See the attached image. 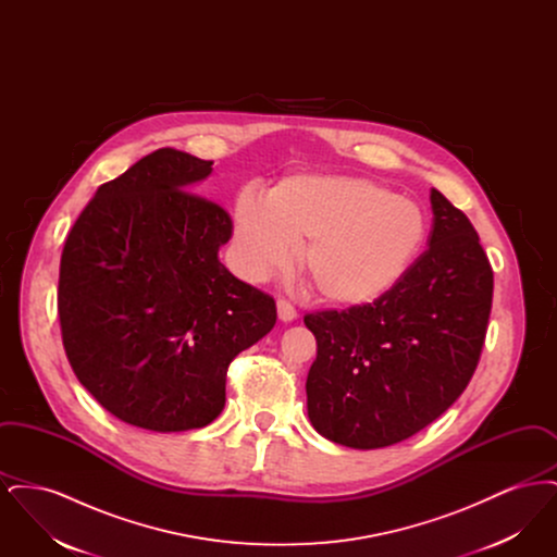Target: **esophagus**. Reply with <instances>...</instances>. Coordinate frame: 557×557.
I'll return each instance as SVG.
<instances>
[{
    "instance_id": "1",
    "label": "esophagus",
    "mask_w": 557,
    "mask_h": 557,
    "mask_svg": "<svg viewBox=\"0 0 557 557\" xmlns=\"http://www.w3.org/2000/svg\"><path fill=\"white\" fill-rule=\"evenodd\" d=\"M277 318L282 319L284 323H288V321H294V319L298 318V313H296V309L292 307L288 300L280 298L277 300Z\"/></svg>"
}]
</instances>
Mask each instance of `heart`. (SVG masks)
Here are the masks:
<instances>
[{
	"label": "heart",
	"instance_id": "b5f03b06",
	"mask_svg": "<svg viewBox=\"0 0 557 557\" xmlns=\"http://www.w3.org/2000/svg\"><path fill=\"white\" fill-rule=\"evenodd\" d=\"M425 238L424 209L366 177L294 175L269 198L244 189L234 205L242 273L261 280L288 265L294 244L305 242L302 275L336 307L370 305L393 290Z\"/></svg>",
	"mask_w": 557,
	"mask_h": 557
}]
</instances>
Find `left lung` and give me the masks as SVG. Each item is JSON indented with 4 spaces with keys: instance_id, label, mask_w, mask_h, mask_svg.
<instances>
[{
    "instance_id": "left-lung-1",
    "label": "left lung",
    "mask_w": 557,
    "mask_h": 557,
    "mask_svg": "<svg viewBox=\"0 0 557 557\" xmlns=\"http://www.w3.org/2000/svg\"><path fill=\"white\" fill-rule=\"evenodd\" d=\"M428 248L391 292L346 311L307 313L318 341L309 420L352 449L400 443L441 418L476 371L493 269L470 219L430 191Z\"/></svg>"
}]
</instances>
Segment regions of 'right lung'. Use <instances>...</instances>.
Returning a JSON list of instances; mask_svg holds the SVG:
<instances>
[{
	"label": "right lung",
	"instance_id": "1",
	"mask_svg": "<svg viewBox=\"0 0 557 557\" xmlns=\"http://www.w3.org/2000/svg\"><path fill=\"white\" fill-rule=\"evenodd\" d=\"M212 171L173 148L98 187L60 259L58 315L81 384L125 424L182 432L225 407V375L275 300L219 261L232 219L189 191Z\"/></svg>",
	"mask_w": 557,
	"mask_h": 557
}]
</instances>
